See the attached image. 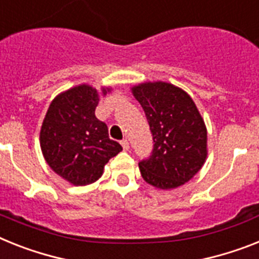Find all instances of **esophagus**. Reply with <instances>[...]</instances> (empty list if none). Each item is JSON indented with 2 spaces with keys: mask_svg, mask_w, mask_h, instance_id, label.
Segmentation results:
<instances>
[{
  "mask_svg": "<svg viewBox=\"0 0 259 259\" xmlns=\"http://www.w3.org/2000/svg\"><path fill=\"white\" fill-rule=\"evenodd\" d=\"M121 145H122V147H123V150H129V141L127 140H122L121 141Z\"/></svg>",
  "mask_w": 259,
  "mask_h": 259,
  "instance_id": "1",
  "label": "esophagus"
}]
</instances>
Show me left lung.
<instances>
[{"instance_id":"obj_1","label":"left lung","mask_w":259,"mask_h":259,"mask_svg":"<svg viewBox=\"0 0 259 259\" xmlns=\"http://www.w3.org/2000/svg\"><path fill=\"white\" fill-rule=\"evenodd\" d=\"M153 134V151L140 164L147 183L171 190L183 186L207 158V127L190 95L170 82H142L132 88Z\"/></svg>"}]
</instances>
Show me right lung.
<instances>
[{"mask_svg": "<svg viewBox=\"0 0 259 259\" xmlns=\"http://www.w3.org/2000/svg\"><path fill=\"white\" fill-rule=\"evenodd\" d=\"M103 88V95L109 92ZM99 92L81 84L60 93L50 104L40 129V149L49 166L75 186L103 175L104 166L122 150L109 138L108 126L95 116Z\"/></svg>", "mask_w": 259, "mask_h": 259, "instance_id": "add662e5", "label": "right lung"}]
</instances>
